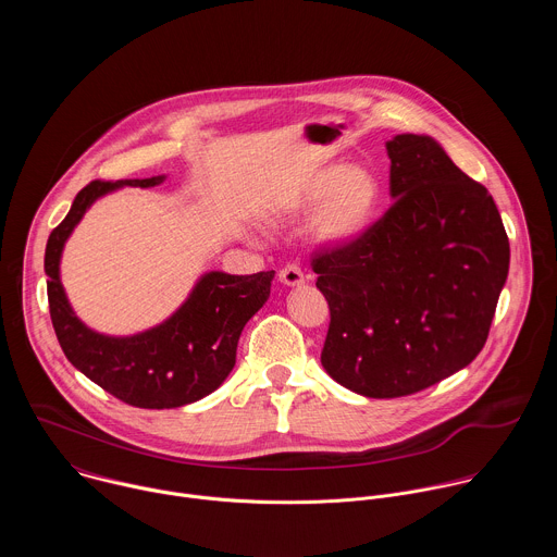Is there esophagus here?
<instances>
[{
    "label": "esophagus",
    "mask_w": 557,
    "mask_h": 557,
    "mask_svg": "<svg viewBox=\"0 0 557 557\" xmlns=\"http://www.w3.org/2000/svg\"><path fill=\"white\" fill-rule=\"evenodd\" d=\"M280 282L286 284V286H299L304 284V271L299 264H286L282 271H280Z\"/></svg>",
    "instance_id": "obj_1"
}]
</instances>
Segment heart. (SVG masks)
<instances>
[{"label": "heart", "mask_w": 557, "mask_h": 557, "mask_svg": "<svg viewBox=\"0 0 557 557\" xmlns=\"http://www.w3.org/2000/svg\"><path fill=\"white\" fill-rule=\"evenodd\" d=\"M381 205V183L363 165H326L317 170L295 198L297 213H310L314 240L342 249L372 226Z\"/></svg>", "instance_id": "b5f03b06"}]
</instances>
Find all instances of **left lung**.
I'll return each mask as SVG.
<instances>
[{
	"instance_id": "1",
	"label": "left lung",
	"mask_w": 557,
	"mask_h": 557,
	"mask_svg": "<svg viewBox=\"0 0 557 557\" xmlns=\"http://www.w3.org/2000/svg\"><path fill=\"white\" fill-rule=\"evenodd\" d=\"M392 207L357 243L317 253L331 308L324 370L394 399L469 366L487 342L509 273V237L490 191L423 134H396Z\"/></svg>"
}]
</instances>
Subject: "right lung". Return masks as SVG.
<instances>
[{"label": "right lung", "mask_w": 557, "mask_h": 557, "mask_svg": "<svg viewBox=\"0 0 557 557\" xmlns=\"http://www.w3.org/2000/svg\"><path fill=\"white\" fill-rule=\"evenodd\" d=\"M165 176L92 181L76 194L63 222L52 228L44 269L50 320L67 361L123 404L145 410L181 408L211 394L235 366L237 339L271 295L275 271L253 275L205 273L185 304L163 324L129 337L95 333L74 314L59 264L65 240L101 196L121 187H156Z\"/></svg>", "instance_id": "right-lung-1"}]
</instances>
